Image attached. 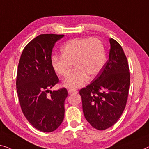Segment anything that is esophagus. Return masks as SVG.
<instances>
[{"label": "esophagus", "mask_w": 149, "mask_h": 149, "mask_svg": "<svg viewBox=\"0 0 149 149\" xmlns=\"http://www.w3.org/2000/svg\"><path fill=\"white\" fill-rule=\"evenodd\" d=\"M68 93L70 94H77V91L75 90H73V89H69L68 90Z\"/></svg>", "instance_id": "esophagus-1"}]
</instances>
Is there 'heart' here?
Returning a JSON list of instances; mask_svg holds the SVG:
<instances>
[{"mask_svg":"<svg viewBox=\"0 0 149 149\" xmlns=\"http://www.w3.org/2000/svg\"><path fill=\"white\" fill-rule=\"evenodd\" d=\"M61 55L52 56V65L57 75L65 77L74 64L75 71L63 81L68 88L81 87L87 81L88 75L91 78L96 77L106 63L105 47L96 37L70 40L61 47Z\"/></svg>","mask_w":149,"mask_h":149,"instance_id":"heart-1","label":"heart"}]
</instances>
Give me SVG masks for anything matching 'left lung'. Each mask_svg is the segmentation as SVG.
<instances>
[{
    "mask_svg": "<svg viewBox=\"0 0 149 149\" xmlns=\"http://www.w3.org/2000/svg\"><path fill=\"white\" fill-rule=\"evenodd\" d=\"M109 59L90 84L79 90L84 116L93 127L104 130L120 118L130 86L128 61L121 45L110 38Z\"/></svg>",
    "mask_w": 149,
    "mask_h": 149,
    "instance_id": "8db88e82",
    "label": "left lung"
}]
</instances>
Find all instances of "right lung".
<instances>
[{
    "label": "right lung",
    "instance_id": "add662e5",
    "mask_svg": "<svg viewBox=\"0 0 149 149\" xmlns=\"http://www.w3.org/2000/svg\"><path fill=\"white\" fill-rule=\"evenodd\" d=\"M63 36L36 37L24 48L18 65L16 85L22 111L32 126L42 132L54 131L63 120L68 91L65 88L50 90L59 82L52 65V49Z\"/></svg>",
    "mask_w": 149,
    "mask_h": 149
}]
</instances>
